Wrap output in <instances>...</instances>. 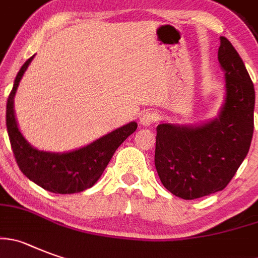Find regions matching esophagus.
<instances>
[{
    "label": "esophagus",
    "instance_id": "esophagus-1",
    "mask_svg": "<svg viewBox=\"0 0 258 258\" xmlns=\"http://www.w3.org/2000/svg\"><path fill=\"white\" fill-rule=\"evenodd\" d=\"M158 116L156 112H152V111H147V112H143L141 115V119H139V122H141L143 126H150V125L155 124L157 121Z\"/></svg>",
    "mask_w": 258,
    "mask_h": 258
}]
</instances>
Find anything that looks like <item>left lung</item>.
<instances>
[{"mask_svg": "<svg viewBox=\"0 0 258 258\" xmlns=\"http://www.w3.org/2000/svg\"><path fill=\"white\" fill-rule=\"evenodd\" d=\"M225 100L215 119L197 125L161 122L155 166L165 188L183 200L223 190L247 156L253 136L254 87L238 52L220 37Z\"/></svg>", "mask_w": 258, "mask_h": 258, "instance_id": "8db88e82", "label": "left lung"}]
</instances>
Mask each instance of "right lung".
I'll use <instances>...</instances> for the list:
<instances>
[{
  "instance_id": "obj_1",
  "label": "right lung",
  "mask_w": 258,
  "mask_h": 258,
  "mask_svg": "<svg viewBox=\"0 0 258 258\" xmlns=\"http://www.w3.org/2000/svg\"><path fill=\"white\" fill-rule=\"evenodd\" d=\"M33 57L34 56L28 58L21 66L14 82L13 91L7 98L6 126L14 156L21 172L48 192L60 195L83 192L97 183L115 151L137 131L138 125L132 121L96 139L91 145L70 152H47L34 148L21 134L14 110L16 89Z\"/></svg>"
}]
</instances>
